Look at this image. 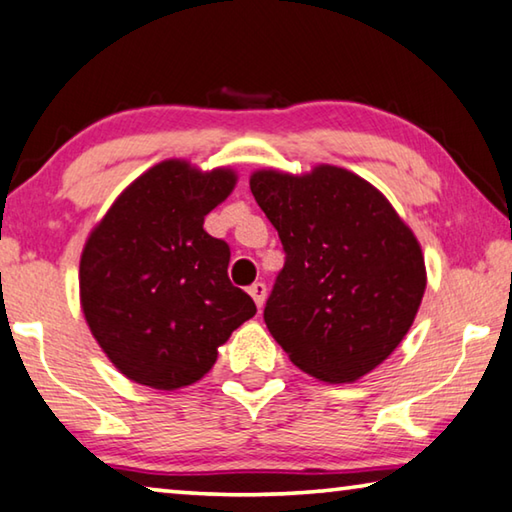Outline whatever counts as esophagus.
Returning a JSON list of instances; mask_svg holds the SVG:
<instances>
[{
  "mask_svg": "<svg viewBox=\"0 0 512 512\" xmlns=\"http://www.w3.org/2000/svg\"><path fill=\"white\" fill-rule=\"evenodd\" d=\"M249 295H251V299L256 301V306H258V308H263V304H265V297H267V288H265V283H254V286L249 288Z\"/></svg>",
  "mask_w": 512,
  "mask_h": 512,
  "instance_id": "esophagus-1",
  "label": "esophagus"
}]
</instances>
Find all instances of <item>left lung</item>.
<instances>
[{
  "instance_id": "obj_1",
  "label": "left lung",
  "mask_w": 512,
  "mask_h": 512,
  "mask_svg": "<svg viewBox=\"0 0 512 512\" xmlns=\"http://www.w3.org/2000/svg\"><path fill=\"white\" fill-rule=\"evenodd\" d=\"M251 195L279 231L286 265L265 324L299 370L356 381L404 340L422 304V247L372 183L335 165L258 170Z\"/></svg>"
}]
</instances>
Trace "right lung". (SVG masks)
<instances>
[{
  "mask_svg": "<svg viewBox=\"0 0 512 512\" xmlns=\"http://www.w3.org/2000/svg\"><path fill=\"white\" fill-rule=\"evenodd\" d=\"M236 172L170 158L131 183L86 240L81 311L108 360L156 390L199 381L217 347L256 315L229 281L231 251L204 217L236 188Z\"/></svg>",
  "mask_w": 512,
  "mask_h": 512,
  "instance_id": "1",
  "label": "right lung"
}]
</instances>
